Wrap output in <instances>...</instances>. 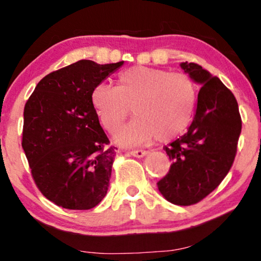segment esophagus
<instances>
[{"mask_svg":"<svg viewBox=\"0 0 261 261\" xmlns=\"http://www.w3.org/2000/svg\"><path fill=\"white\" fill-rule=\"evenodd\" d=\"M128 154L136 156V158H143L144 155L148 154V152L147 150H131V152H128Z\"/></svg>","mask_w":261,"mask_h":261,"instance_id":"1","label":"esophagus"}]
</instances>
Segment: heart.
Returning a JSON list of instances; mask_svg holds the SVG:
<instances>
[{
    "instance_id": "b5f03b06",
    "label": "heart",
    "mask_w": 261,
    "mask_h": 261,
    "mask_svg": "<svg viewBox=\"0 0 261 261\" xmlns=\"http://www.w3.org/2000/svg\"><path fill=\"white\" fill-rule=\"evenodd\" d=\"M198 91L186 74L165 69L133 67L119 74L118 85L100 83L91 91V105L109 133H115L130 114L136 117L115 136L124 146L170 141L192 121Z\"/></svg>"
}]
</instances>
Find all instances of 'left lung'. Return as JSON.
<instances>
[{
	"instance_id": "1",
	"label": "left lung",
	"mask_w": 261,
	"mask_h": 261,
	"mask_svg": "<svg viewBox=\"0 0 261 261\" xmlns=\"http://www.w3.org/2000/svg\"><path fill=\"white\" fill-rule=\"evenodd\" d=\"M180 65L202 89L188 131L164 147L171 166L156 185L168 202L191 205L213 192L230 171L242 121L233 93L219 77L196 63Z\"/></svg>"
}]
</instances>
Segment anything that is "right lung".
<instances>
[{
    "label": "right lung",
    "mask_w": 261,
    "mask_h": 261,
    "mask_svg": "<svg viewBox=\"0 0 261 261\" xmlns=\"http://www.w3.org/2000/svg\"><path fill=\"white\" fill-rule=\"evenodd\" d=\"M122 64L74 63L46 75L25 105L21 147L36 186L59 206L92 209L107 194L117 148L90 96Z\"/></svg>",
    "instance_id": "obj_1"
}]
</instances>
